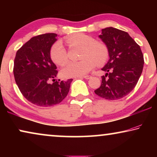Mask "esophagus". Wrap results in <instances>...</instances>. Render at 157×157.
<instances>
[{
  "mask_svg": "<svg viewBox=\"0 0 157 157\" xmlns=\"http://www.w3.org/2000/svg\"><path fill=\"white\" fill-rule=\"evenodd\" d=\"M82 77H83V78H84L85 79H89V78H91V76H83Z\"/></svg>",
  "mask_w": 157,
  "mask_h": 157,
  "instance_id": "esophagus-1",
  "label": "esophagus"
}]
</instances>
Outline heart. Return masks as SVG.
Here are the masks:
<instances>
[{
    "label": "heart",
    "instance_id": "1",
    "mask_svg": "<svg viewBox=\"0 0 157 157\" xmlns=\"http://www.w3.org/2000/svg\"><path fill=\"white\" fill-rule=\"evenodd\" d=\"M68 44L82 48L81 53V61L71 62L61 70V75L64 78L79 77L87 74L97 63L101 65L109 58V50L104 43L94 40L91 36L83 33L74 34L66 39ZM51 59L56 64L63 66L67 60L66 51L61 41L53 45L50 51Z\"/></svg>",
    "mask_w": 157,
    "mask_h": 157
}]
</instances>
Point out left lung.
Masks as SVG:
<instances>
[{"label":"left lung","mask_w":157,"mask_h":157,"mask_svg":"<svg viewBox=\"0 0 157 157\" xmlns=\"http://www.w3.org/2000/svg\"><path fill=\"white\" fill-rule=\"evenodd\" d=\"M98 37L108 48L109 59L101 68L106 72L101 84L94 92L106 99H119L136 86L144 63L143 53L135 40L121 30L106 28Z\"/></svg>","instance_id":"left-lung-1"}]
</instances>
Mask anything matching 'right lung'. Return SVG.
Here are the masks:
<instances>
[{"instance_id":"obj_1","label":"right lung","mask_w":157,"mask_h":157,"mask_svg":"<svg viewBox=\"0 0 157 157\" xmlns=\"http://www.w3.org/2000/svg\"><path fill=\"white\" fill-rule=\"evenodd\" d=\"M56 33H45L31 38L16 52L13 74L21 94L32 104L41 107L61 103L69 91L73 79L56 81V66L50 51L57 40ZM51 80L55 81L49 83Z\"/></svg>"}]
</instances>
